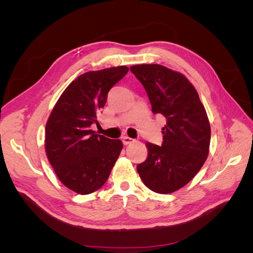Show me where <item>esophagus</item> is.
<instances>
[{"label":"esophagus","instance_id":"1","mask_svg":"<svg viewBox=\"0 0 253 253\" xmlns=\"http://www.w3.org/2000/svg\"><path fill=\"white\" fill-rule=\"evenodd\" d=\"M134 141H135V139L131 138V137H127V136H124V137H122V142H124L125 145H127V144L132 143V142H134Z\"/></svg>","mask_w":253,"mask_h":253}]
</instances>
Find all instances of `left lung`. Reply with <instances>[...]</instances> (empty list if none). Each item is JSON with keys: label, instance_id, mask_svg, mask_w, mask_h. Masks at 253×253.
Wrapping results in <instances>:
<instances>
[{"label": "left lung", "instance_id": "8db88e82", "mask_svg": "<svg viewBox=\"0 0 253 253\" xmlns=\"http://www.w3.org/2000/svg\"><path fill=\"white\" fill-rule=\"evenodd\" d=\"M140 81L152 112L167 119L163 144L147 142L148 157L137 166L143 183L156 193L168 194L186 186L205 164L211 128L194 86L185 76L159 64L129 67Z\"/></svg>", "mask_w": 253, "mask_h": 253}]
</instances>
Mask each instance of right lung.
<instances>
[{"label":"right lung","instance_id":"1","mask_svg":"<svg viewBox=\"0 0 253 253\" xmlns=\"http://www.w3.org/2000/svg\"><path fill=\"white\" fill-rule=\"evenodd\" d=\"M127 66L87 72L60 96L45 127V149L58 178L76 193L85 195L108 180L122 150L121 140L98 135L90 126L104 106L110 89L125 77Z\"/></svg>","mask_w":253,"mask_h":253}]
</instances>
